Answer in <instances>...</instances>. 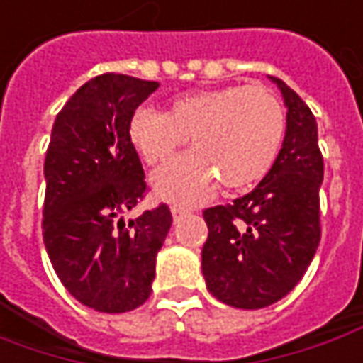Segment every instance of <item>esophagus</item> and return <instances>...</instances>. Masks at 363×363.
<instances>
[{
	"label": "esophagus",
	"mask_w": 363,
	"mask_h": 363,
	"mask_svg": "<svg viewBox=\"0 0 363 363\" xmlns=\"http://www.w3.org/2000/svg\"><path fill=\"white\" fill-rule=\"evenodd\" d=\"M171 213H172V218H174V223H177V220H181L182 216H186V214H189V208H182V206H172Z\"/></svg>",
	"instance_id": "obj_1"
}]
</instances>
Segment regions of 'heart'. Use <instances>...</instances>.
<instances>
[{"instance_id":"obj_1","label":"heart","mask_w":363,"mask_h":363,"mask_svg":"<svg viewBox=\"0 0 363 363\" xmlns=\"http://www.w3.org/2000/svg\"><path fill=\"white\" fill-rule=\"evenodd\" d=\"M286 135V113L270 89L228 85L174 97L167 113L139 107L129 123V139L150 167H161L191 137L182 155L155 177L162 199L194 204L218 181L244 189L272 169Z\"/></svg>"}]
</instances>
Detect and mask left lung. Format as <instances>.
<instances>
[{
  "label": "left lung",
  "instance_id": "obj_1",
  "mask_svg": "<svg viewBox=\"0 0 363 363\" xmlns=\"http://www.w3.org/2000/svg\"><path fill=\"white\" fill-rule=\"evenodd\" d=\"M286 137L272 169L254 191L204 211L208 238L202 274L224 304L258 310L282 300L312 262L320 244V184L324 159L316 117L286 85Z\"/></svg>",
  "mask_w": 363,
  "mask_h": 363
}]
</instances>
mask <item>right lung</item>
<instances>
[{
  "label": "right lung",
  "mask_w": 363,
  "mask_h": 363,
  "mask_svg": "<svg viewBox=\"0 0 363 363\" xmlns=\"http://www.w3.org/2000/svg\"><path fill=\"white\" fill-rule=\"evenodd\" d=\"M157 81L103 73L69 99L45 155L43 242L67 292L97 312L147 302L157 252L169 234L167 204L125 223L149 186L129 123Z\"/></svg>",
  "instance_id": "1"
}]
</instances>
